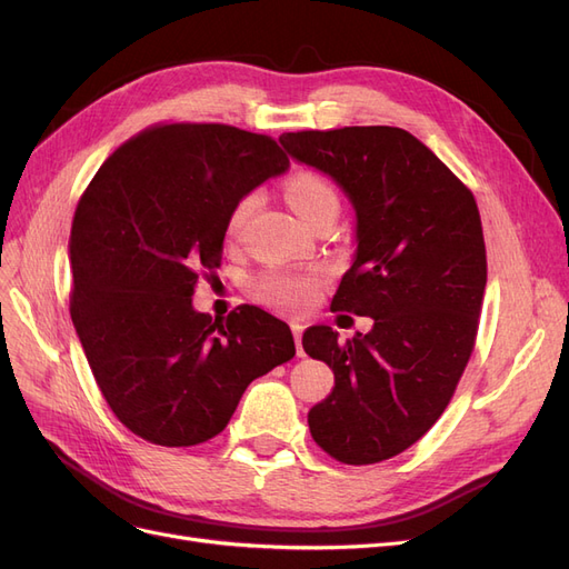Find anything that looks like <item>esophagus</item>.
<instances>
[{
	"mask_svg": "<svg viewBox=\"0 0 569 569\" xmlns=\"http://www.w3.org/2000/svg\"><path fill=\"white\" fill-rule=\"evenodd\" d=\"M291 332H295V341H297V353L303 358V347H301V335H303V325L301 322H291Z\"/></svg>",
	"mask_w": 569,
	"mask_h": 569,
	"instance_id": "esophagus-1",
	"label": "esophagus"
}]
</instances>
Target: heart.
Wrapping results in <instances>:
<instances>
[{
    "label": "heart",
    "mask_w": 569,
    "mask_h": 569,
    "mask_svg": "<svg viewBox=\"0 0 569 569\" xmlns=\"http://www.w3.org/2000/svg\"><path fill=\"white\" fill-rule=\"evenodd\" d=\"M284 197L303 222L311 220L325 206H337L335 189L327 184L320 176L313 173H297L284 184ZM253 209V197L239 201L230 213V232H237L244 226L247 216ZM318 280L313 274H291V272H268L258 282V297L266 303L287 308V311H306L316 301Z\"/></svg>",
    "instance_id": "heart-1"
}]
</instances>
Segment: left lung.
Segmentation results:
<instances>
[{
	"label": "left lung",
	"instance_id": "8db88e82",
	"mask_svg": "<svg viewBox=\"0 0 569 569\" xmlns=\"http://www.w3.org/2000/svg\"><path fill=\"white\" fill-rule=\"evenodd\" d=\"M280 144L330 176L353 206V266L332 311L375 320L368 335L347 341L327 325L303 332V351L335 372L332 393L308 410V427L341 462H380L439 420L475 349L487 287L477 203L401 128L284 132Z\"/></svg>",
	"mask_w": 569,
	"mask_h": 569
}]
</instances>
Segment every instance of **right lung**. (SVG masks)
Segmentation results:
<instances>
[{
    "label": "right lung",
    "instance_id": "obj_1",
    "mask_svg": "<svg viewBox=\"0 0 569 569\" xmlns=\"http://www.w3.org/2000/svg\"><path fill=\"white\" fill-rule=\"evenodd\" d=\"M287 168L266 134L173 123L118 147L84 189L68 239L71 318L101 393L137 437L209 441L256 377L295 358L289 325L261 308L213 320L192 306L234 206Z\"/></svg>",
    "mask_w": 569,
    "mask_h": 569
}]
</instances>
